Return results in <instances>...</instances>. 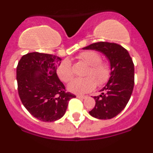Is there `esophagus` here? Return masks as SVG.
I'll return each mask as SVG.
<instances>
[{
    "label": "esophagus",
    "instance_id": "obj_1",
    "mask_svg": "<svg viewBox=\"0 0 153 153\" xmlns=\"http://www.w3.org/2000/svg\"><path fill=\"white\" fill-rule=\"evenodd\" d=\"M76 97H77V98H79V99H85V98H86V96H83V95H77V96H76Z\"/></svg>",
    "mask_w": 153,
    "mask_h": 153
}]
</instances>
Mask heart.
Wrapping results in <instances>:
<instances>
[{
    "label": "heart",
    "instance_id": "heart-1",
    "mask_svg": "<svg viewBox=\"0 0 153 153\" xmlns=\"http://www.w3.org/2000/svg\"><path fill=\"white\" fill-rule=\"evenodd\" d=\"M77 58L84 62L89 68L85 73L86 77L75 79L68 85L70 92L83 94L92 91L97 86H102L109 80L111 68L107 62L102 61L100 54L96 51H86L79 53ZM58 77L64 83H68L74 77L72 63L70 60H63L56 70Z\"/></svg>",
    "mask_w": 153,
    "mask_h": 153
}]
</instances>
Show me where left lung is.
I'll use <instances>...</instances> for the list:
<instances>
[{"label":"left lung","instance_id":"1","mask_svg":"<svg viewBox=\"0 0 153 153\" xmlns=\"http://www.w3.org/2000/svg\"><path fill=\"white\" fill-rule=\"evenodd\" d=\"M95 50L109 60L111 74L101 94L93 97L95 106L89 112L92 117L109 120L122 112L129 102L134 86V64L129 52L115 43L97 42L83 48Z\"/></svg>","mask_w":153,"mask_h":153}]
</instances>
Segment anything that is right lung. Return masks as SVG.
Here are the masks:
<instances>
[{
  "instance_id": "add662e5",
  "label": "right lung",
  "mask_w": 153,
  "mask_h": 153,
  "mask_svg": "<svg viewBox=\"0 0 153 153\" xmlns=\"http://www.w3.org/2000/svg\"><path fill=\"white\" fill-rule=\"evenodd\" d=\"M61 58L38 52L24 55L17 67V90L24 107L43 122H53L66 113L70 99L56 74Z\"/></svg>"
}]
</instances>
